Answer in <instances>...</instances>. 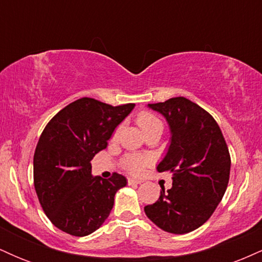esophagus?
<instances>
[{"instance_id":"obj_1","label":"esophagus","mask_w":262,"mask_h":262,"mask_svg":"<svg viewBox=\"0 0 262 262\" xmlns=\"http://www.w3.org/2000/svg\"><path fill=\"white\" fill-rule=\"evenodd\" d=\"M128 183H129V185H140L141 181H140V180H137V179H128Z\"/></svg>"}]
</instances>
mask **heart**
<instances>
[{"mask_svg": "<svg viewBox=\"0 0 262 262\" xmlns=\"http://www.w3.org/2000/svg\"><path fill=\"white\" fill-rule=\"evenodd\" d=\"M138 124L141 128V130L145 134H148L149 132L154 130V129H162V123L158 117L154 116L150 112H141L138 116ZM121 128L117 129L113 134V139H116L118 137ZM151 161L148 156H141V155H129L124 159V167L129 172L133 173V175H140L144 171V167Z\"/></svg>", "mask_w": 262, "mask_h": 262, "instance_id": "heart-1", "label": "heart"}]
</instances>
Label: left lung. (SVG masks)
I'll return each mask as SVG.
<instances>
[{
	"instance_id": "obj_1",
	"label": "left lung",
	"mask_w": 262,
	"mask_h": 262,
	"mask_svg": "<svg viewBox=\"0 0 262 262\" xmlns=\"http://www.w3.org/2000/svg\"><path fill=\"white\" fill-rule=\"evenodd\" d=\"M166 119L171 140L159 172L172 175V187L145 214L167 233L186 234L203 225L223 198L230 173V155L221 128L210 114L185 97L148 104Z\"/></svg>"
}]
</instances>
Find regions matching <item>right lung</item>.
<instances>
[{
  "label": "right lung",
  "instance_id": "obj_1",
  "mask_svg": "<svg viewBox=\"0 0 262 262\" xmlns=\"http://www.w3.org/2000/svg\"><path fill=\"white\" fill-rule=\"evenodd\" d=\"M134 107L83 97L62 108L44 128L33 160L34 187L44 213L60 230L86 236L108 218L127 179L116 172L108 180L92 176L91 160L107 148L114 129Z\"/></svg>",
  "mask_w": 262,
  "mask_h": 262
}]
</instances>
